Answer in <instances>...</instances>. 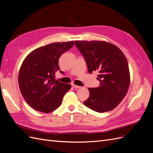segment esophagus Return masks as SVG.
<instances>
[{
    "label": "esophagus",
    "mask_w": 153,
    "mask_h": 153,
    "mask_svg": "<svg viewBox=\"0 0 153 153\" xmlns=\"http://www.w3.org/2000/svg\"><path fill=\"white\" fill-rule=\"evenodd\" d=\"M72 87H73V88H80V86H78V85H75V84H73L72 85Z\"/></svg>",
    "instance_id": "1"
}]
</instances>
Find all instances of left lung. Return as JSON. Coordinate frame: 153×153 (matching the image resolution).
I'll list each match as a JSON object with an SVG mask.
<instances>
[{
  "instance_id": "8db88e82",
  "label": "left lung",
  "mask_w": 153,
  "mask_h": 153,
  "mask_svg": "<svg viewBox=\"0 0 153 153\" xmlns=\"http://www.w3.org/2000/svg\"><path fill=\"white\" fill-rule=\"evenodd\" d=\"M89 73L99 72L100 87L89 88V97L84 104L99 113L115 108L128 91L130 76L128 61L116 46L101 41H76Z\"/></svg>"
}]
</instances>
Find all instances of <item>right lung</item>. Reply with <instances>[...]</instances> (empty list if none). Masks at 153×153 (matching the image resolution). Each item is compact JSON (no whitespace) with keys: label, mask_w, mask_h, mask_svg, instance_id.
<instances>
[{"label":"right lung","mask_w":153,"mask_h":153,"mask_svg":"<svg viewBox=\"0 0 153 153\" xmlns=\"http://www.w3.org/2000/svg\"><path fill=\"white\" fill-rule=\"evenodd\" d=\"M74 41L53 43L32 51L23 62L18 75L21 93L31 107L50 113L61 105L64 96L71 85L55 79L60 70L58 61L61 55L71 49Z\"/></svg>","instance_id":"1"}]
</instances>
